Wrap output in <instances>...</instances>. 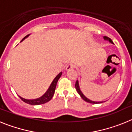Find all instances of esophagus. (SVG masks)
Segmentation results:
<instances>
[{
  "mask_svg": "<svg viewBox=\"0 0 132 132\" xmlns=\"http://www.w3.org/2000/svg\"><path fill=\"white\" fill-rule=\"evenodd\" d=\"M73 68H75V65H74V64L70 63V64H69V65L67 66V67H66V70L69 71V70L73 69Z\"/></svg>",
  "mask_w": 132,
  "mask_h": 132,
  "instance_id": "34e87169",
  "label": "esophagus"
}]
</instances>
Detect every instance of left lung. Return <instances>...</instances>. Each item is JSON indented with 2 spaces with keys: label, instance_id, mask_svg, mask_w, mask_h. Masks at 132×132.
Returning <instances> with one entry per match:
<instances>
[{
  "label": "left lung",
  "instance_id": "left-lung-1",
  "mask_svg": "<svg viewBox=\"0 0 132 132\" xmlns=\"http://www.w3.org/2000/svg\"><path fill=\"white\" fill-rule=\"evenodd\" d=\"M104 38L105 39H107V40H109L110 42L112 43V39H110V38H107V37H106V36H105V37H104ZM75 88H76L77 91V93H79V95H80V96H81V98L83 99L84 101H86V102H89V103H92V104H98V103H102V102H94V101H90V100H89V99H88L87 98L85 97V96H84V94L82 93V92L80 91V88H79V82H78V80H77L76 82H75Z\"/></svg>",
  "mask_w": 132,
  "mask_h": 132
}]
</instances>
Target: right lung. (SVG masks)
Returning a JSON list of instances; mask_svg holds the SVG:
<instances>
[{"label": "right lung", "mask_w": 132, "mask_h": 132, "mask_svg": "<svg viewBox=\"0 0 132 132\" xmlns=\"http://www.w3.org/2000/svg\"><path fill=\"white\" fill-rule=\"evenodd\" d=\"M28 36L29 35L26 36L21 42H22V41L24 40L26 38H27ZM61 75H62V73L61 72L60 73H59V74L57 75V77L55 78L54 80H53V82H52V83L50 85V88H48L47 92H46L42 96H41L40 98H39L34 99V100H27V99L23 98L20 97V98L22 99V101H24V102H26V103L27 104H31V105H39V104H45L46 103V102H49V101L52 98V97H53V94H54L55 93V90L57 82L58 80H59V79L61 77Z\"/></svg>", "instance_id": "right-lung-1"}]
</instances>
